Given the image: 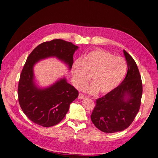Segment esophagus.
<instances>
[{"instance_id": "esophagus-1", "label": "esophagus", "mask_w": 158, "mask_h": 158, "mask_svg": "<svg viewBox=\"0 0 158 158\" xmlns=\"http://www.w3.org/2000/svg\"><path fill=\"white\" fill-rule=\"evenodd\" d=\"M85 98V96L83 95L82 93H79V95H78V99H84Z\"/></svg>"}]
</instances>
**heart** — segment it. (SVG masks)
<instances>
[{
    "label": "heart",
    "mask_w": 158,
    "mask_h": 158,
    "mask_svg": "<svg viewBox=\"0 0 158 158\" xmlns=\"http://www.w3.org/2000/svg\"><path fill=\"white\" fill-rule=\"evenodd\" d=\"M127 71V64L121 57L107 51L96 49L87 53L81 61L73 64L72 74L75 85L81 88L90 81L92 85L84 89L91 94L99 92L106 94L114 90L123 81Z\"/></svg>",
    "instance_id": "1"
}]
</instances>
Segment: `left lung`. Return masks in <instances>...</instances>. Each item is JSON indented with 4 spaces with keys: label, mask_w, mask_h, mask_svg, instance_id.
<instances>
[{
    "label": "left lung",
    "mask_w": 158,
    "mask_h": 158,
    "mask_svg": "<svg viewBox=\"0 0 158 158\" xmlns=\"http://www.w3.org/2000/svg\"><path fill=\"white\" fill-rule=\"evenodd\" d=\"M127 72L114 90L98 98L91 114L94 126L105 133L122 131L131 124L140 107L142 81L137 65L126 51Z\"/></svg>",
    "instance_id": "left-lung-1"
}]
</instances>
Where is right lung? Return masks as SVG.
<instances>
[{"label": "right lung", "mask_w": 158, "mask_h": 158, "mask_svg": "<svg viewBox=\"0 0 158 158\" xmlns=\"http://www.w3.org/2000/svg\"><path fill=\"white\" fill-rule=\"evenodd\" d=\"M78 48L71 42L53 40L37 46L28 56L18 83V96L23 113L35 124L51 127L59 123L68 112L69 105L78 96V92L66 78L48 88L38 89L34 83V65L41 59L56 57L71 69L73 54Z\"/></svg>", "instance_id": "add662e5"}]
</instances>
